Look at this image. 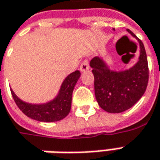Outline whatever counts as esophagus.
<instances>
[{"instance_id":"esophagus-1","label":"esophagus","mask_w":160,"mask_h":160,"mask_svg":"<svg viewBox=\"0 0 160 160\" xmlns=\"http://www.w3.org/2000/svg\"><path fill=\"white\" fill-rule=\"evenodd\" d=\"M89 68H90L89 62H88L87 60H84L82 62V64H81V66H80V70H81L82 72H85V71L89 70Z\"/></svg>"}]
</instances>
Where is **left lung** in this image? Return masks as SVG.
<instances>
[{"mask_svg":"<svg viewBox=\"0 0 160 160\" xmlns=\"http://www.w3.org/2000/svg\"><path fill=\"white\" fill-rule=\"evenodd\" d=\"M136 38V35L127 30ZM140 55L138 62L129 69L112 71L101 58L94 57L90 62L94 76L95 97L105 111L117 113L126 111L142 98L147 88L149 68L142 42L138 38Z\"/></svg>","mask_w":160,"mask_h":160,"instance_id":"left-lung-1","label":"left lung"}]
</instances>
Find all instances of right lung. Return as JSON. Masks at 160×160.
<instances>
[{
  "label": "right lung",
  "instance_id": "add662e5",
  "mask_svg": "<svg viewBox=\"0 0 160 160\" xmlns=\"http://www.w3.org/2000/svg\"><path fill=\"white\" fill-rule=\"evenodd\" d=\"M80 75L81 73L79 70H76L68 75L63 81L57 97L46 104L32 105L23 102L17 97L12 90L10 91L18 108L28 117L45 122H58L64 119L70 112L73 90Z\"/></svg>",
  "mask_w": 160,
  "mask_h": 160
}]
</instances>
